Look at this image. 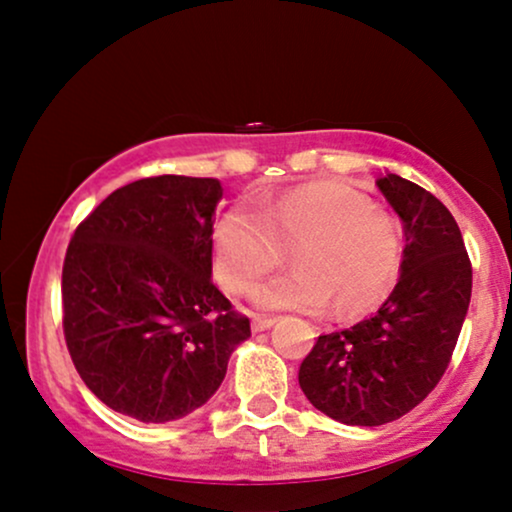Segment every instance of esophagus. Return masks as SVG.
<instances>
[{"label":"esophagus","instance_id":"34e87169","mask_svg":"<svg viewBox=\"0 0 512 512\" xmlns=\"http://www.w3.org/2000/svg\"><path fill=\"white\" fill-rule=\"evenodd\" d=\"M276 322V317H262V315H255L252 317V332H264L269 330Z\"/></svg>","mask_w":512,"mask_h":512}]
</instances>
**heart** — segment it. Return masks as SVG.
<instances>
[{
  "label": "heart",
  "mask_w": 512,
  "mask_h": 512,
  "mask_svg": "<svg viewBox=\"0 0 512 512\" xmlns=\"http://www.w3.org/2000/svg\"><path fill=\"white\" fill-rule=\"evenodd\" d=\"M291 249L296 269L255 291L264 310L327 308L358 315L383 298L402 260V226L373 199L342 185L315 182L260 199L255 211L231 207L211 231L214 274L231 293H248Z\"/></svg>",
  "instance_id": "obj_1"
}]
</instances>
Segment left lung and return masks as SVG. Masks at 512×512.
I'll use <instances>...</instances> for the list:
<instances>
[{
  "mask_svg": "<svg viewBox=\"0 0 512 512\" xmlns=\"http://www.w3.org/2000/svg\"><path fill=\"white\" fill-rule=\"evenodd\" d=\"M375 185L402 219V274L378 313L320 334L298 370L310 404L346 426L390 424L424 402L448 368L472 298V262L445 204L395 173Z\"/></svg>",
  "mask_w": 512,
  "mask_h": 512,
  "instance_id": "obj_1",
  "label": "left lung"
}]
</instances>
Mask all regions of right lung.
I'll return each mask as SVG.
<instances>
[{"label": "right lung", "instance_id": "right-lung-1", "mask_svg": "<svg viewBox=\"0 0 512 512\" xmlns=\"http://www.w3.org/2000/svg\"><path fill=\"white\" fill-rule=\"evenodd\" d=\"M214 178L158 175L105 197L69 240L62 327L81 380L144 424L202 407L250 320L211 281Z\"/></svg>", "mask_w": 512, "mask_h": 512}]
</instances>
